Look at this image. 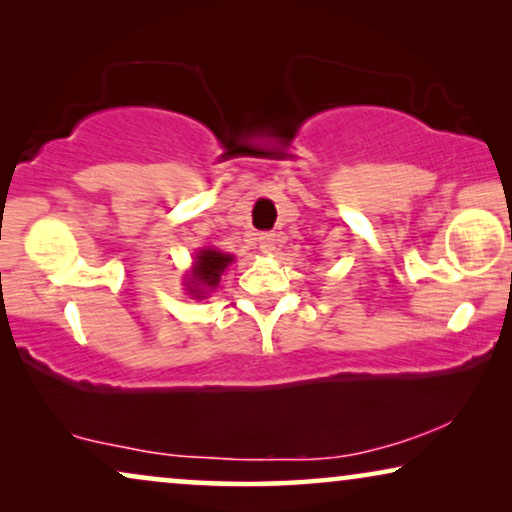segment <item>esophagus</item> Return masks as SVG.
I'll list each match as a JSON object with an SVG mask.
<instances>
[{
  "mask_svg": "<svg viewBox=\"0 0 512 512\" xmlns=\"http://www.w3.org/2000/svg\"><path fill=\"white\" fill-rule=\"evenodd\" d=\"M275 244H277L275 233H261V237H258V247H261L263 254H272V251H275Z\"/></svg>",
  "mask_w": 512,
  "mask_h": 512,
  "instance_id": "obj_1",
  "label": "esophagus"
}]
</instances>
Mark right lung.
<instances>
[{
  "label": "right lung",
  "mask_w": 512,
  "mask_h": 512,
  "mask_svg": "<svg viewBox=\"0 0 512 512\" xmlns=\"http://www.w3.org/2000/svg\"><path fill=\"white\" fill-rule=\"evenodd\" d=\"M228 263H233V256L221 254V251H214V249H202L193 268V284H202V286H209V289H214V286L219 284L221 272L228 268ZM193 293H200V291H193Z\"/></svg>",
  "instance_id": "add662e5"
}]
</instances>
